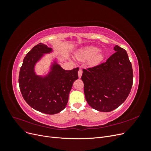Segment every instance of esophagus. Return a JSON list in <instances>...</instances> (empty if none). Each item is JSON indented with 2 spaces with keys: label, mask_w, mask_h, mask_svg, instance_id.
<instances>
[{
  "label": "esophagus",
  "mask_w": 151,
  "mask_h": 151,
  "mask_svg": "<svg viewBox=\"0 0 151 151\" xmlns=\"http://www.w3.org/2000/svg\"><path fill=\"white\" fill-rule=\"evenodd\" d=\"M82 74H83V70H82V69H81V68H80V69L78 71V76H79V78H81V77Z\"/></svg>",
  "instance_id": "esophagus-1"
}]
</instances>
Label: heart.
I'll return each mask as SVG.
<instances>
[{"instance_id": "1", "label": "heart", "mask_w": 151, "mask_h": 151, "mask_svg": "<svg viewBox=\"0 0 151 151\" xmlns=\"http://www.w3.org/2000/svg\"><path fill=\"white\" fill-rule=\"evenodd\" d=\"M98 48L96 47H90L86 48L84 51L81 53V57L83 58L89 59L92 58L93 63H98L101 61L103 58V55L101 53L98 52Z\"/></svg>"}]
</instances>
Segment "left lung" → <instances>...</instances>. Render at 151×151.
<instances>
[{"instance_id":"1","label":"left lung","mask_w":151,"mask_h":151,"mask_svg":"<svg viewBox=\"0 0 151 151\" xmlns=\"http://www.w3.org/2000/svg\"><path fill=\"white\" fill-rule=\"evenodd\" d=\"M114 50L116 52L106 62L83 70L86 101L99 111L109 112L120 106L133 84V70L127 52L118 45Z\"/></svg>"}]
</instances>
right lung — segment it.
Wrapping results in <instances>:
<instances>
[{
	"mask_svg": "<svg viewBox=\"0 0 151 151\" xmlns=\"http://www.w3.org/2000/svg\"><path fill=\"white\" fill-rule=\"evenodd\" d=\"M52 48L40 43L25 56L19 75V88L22 97L31 107L42 113L53 115L66 106L73 83L78 79L79 67L65 70L57 63L44 77L36 76L34 71L36 62L43 53Z\"/></svg>",
	"mask_w": 151,
	"mask_h": 151,
	"instance_id": "add662e5",
	"label": "right lung"
}]
</instances>
